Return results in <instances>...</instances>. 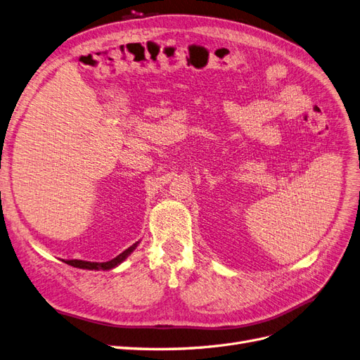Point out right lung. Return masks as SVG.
Masks as SVG:
<instances>
[{"mask_svg": "<svg viewBox=\"0 0 360 360\" xmlns=\"http://www.w3.org/2000/svg\"><path fill=\"white\" fill-rule=\"evenodd\" d=\"M139 243L140 241L134 243L131 248L123 250L120 255L116 256V258H112L111 261H107V262H90V261H81V259H63V262H66L68 265L75 266V269H83V270H98V271L99 270H112V269H116V266H119L132 252L136 250Z\"/></svg>", "mask_w": 360, "mask_h": 360, "instance_id": "1", "label": "right lung"}]
</instances>
